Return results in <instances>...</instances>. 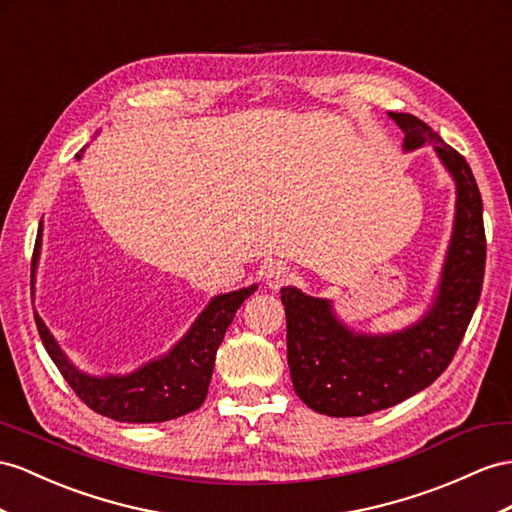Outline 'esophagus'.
I'll return each mask as SVG.
<instances>
[{
  "instance_id": "34e87169",
  "label": "esophagus",
  "mask_w": 512,
  "mask_h": 512,
  "mask_svg": "<svg viewBox=\"0 0 512 512\" xmlns=\"http://www.w3.org/2000/svg\"><path fill=\"white\" fill-rule=\"evenodd\" d=\"M264 279H266V285L270 287V290H279V287H283L287 281L292 279V270L285 264H274L266 270Z\"/></svg>"
}]
</instances>
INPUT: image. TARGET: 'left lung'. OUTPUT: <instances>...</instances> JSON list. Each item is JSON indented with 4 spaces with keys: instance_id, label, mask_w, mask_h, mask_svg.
<instances>
[{
    "instance_id": "1",
    "label": "left lung",
    "mask_w": 512,
    "mask_h": 512,
    "mask_svg": "<svg viewBox=\"0 0 512 512\" xmlns=\"http://www.w3.org/2000/svg\"><path fill=\"white\" fill-rule=\"evenodd\" d=\"M404 131V151L435 149L456 183L454 229L430 309L396 333H357L326 298L283 287L287 363L294 391L309 409L331 417H359L389 409L448 368L474 316L487 261L482 196L465 157L413 114L389 112Z\"/></svg>"
}]
</instances>
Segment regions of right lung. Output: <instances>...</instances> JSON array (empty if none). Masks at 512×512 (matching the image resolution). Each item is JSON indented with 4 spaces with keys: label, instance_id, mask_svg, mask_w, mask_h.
Returning <instances> with one entry per match:
<instances>
[{
    "label": "right lung",
    "instance_id": "right-lung-1",
    "mask_svg": "<svg viewBox=\"0 0 512 512\" xmlns=\"http://www.w3.org/2000/svg\"><path fill=\"white\" fill-rule=\"evenodd\" d=\"M82 153L84 149L77 153V160ZM41 242L43 220L34 244L32 287ZM255 290L257 285H248L242 290L214 296L201 311V316L194 320L190 331L168 350V355L144 363L142 368L125 376H90L82 372L64 355L36 311L34 320L47 355L86 406L99 415L116 419V422L155 424L196 411L203 404L209 381H212L216 350L235 318V311Z\"/></svg>",
    "mask_w": 512,
    "mask_h": 512
}]
</instances>
